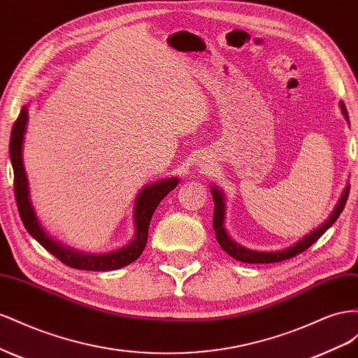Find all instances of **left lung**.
Masks as SVG:
<instances>
[{"instance_id":"obj_1","label":"left lung","mask_w":358,"mask_h":358,"mask_svg":"<svg viewBox=\"0 0 358 358\" xmlns=\"http://www.w3.org/2000/svg\"><path fill=\"white\" fill-rule=\"evenodd\" d=\"M341 109L342 114L345 117V120L348 121V112H346L345 105L341 101ZM211 195H213V201H214V216H213V228L216 231V240L220 244V248L227 252L229 257H232L234 259L241 261V262H248V264H270V262H280L285 259L294 258L295 255H299L301 252H304L306 249H309L312 244L318 240L322 234L329 229L331 224L338 220V217L341 216V213L345 208L346 199L350 196V185L346 186L342 192V196L339 199V202L336 203L334 210L331 211L330 217L327 219L320 228L313 229L310 234H308L304 238H301L299 243L292 244L291 248L285 249V250H279V252H258V250H250L248 248L240 246L238 243L234 241L229 234L224 228V210H227V202H224V195L220 189H217L216 186H211Z\"/></svg>"}]
</instances>
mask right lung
<instances>
[{"label": "right lung", "instance_id": "add662e5", "mask_svg": "<svg viewBox=\"0 0 358 358\" xmlns=\"http://www.w3.org/2000/svg\"><path fill=\"white\" fill-rule=\"evenodd\" d=\"M28 122V106L25 105L19 112V117L15 121L12 129V136H10V160H12L13 173H15V196L19 210V216L24 222L25 229L31 234L42 246L52 253L55 258L61 262L69 265L71 268L88 270V271H110L118 270L121 267L136 261L142 250L145 249L148 240V227L150 220L155 214L160 201L165 198L171 190H173L178 185L177 177H171L160 180L152 185L141 189L135 199L134 208V223H135V236L130 240L127 246L121 248L114 252L108 253H85L75 249H70L64 244L58 243L45 232L42 224L38 223L36 211L33 208L31 199H29V187L28 178L24 168L22 147H24V135Z\"/></svg>", "mask_w": 358, "mask_h": 358}]
</instances>
